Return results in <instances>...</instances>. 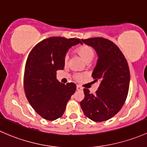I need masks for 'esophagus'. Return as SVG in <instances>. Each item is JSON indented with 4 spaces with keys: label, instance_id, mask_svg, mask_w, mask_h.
Returning a JSON list of instances; mask_svg holds the SVG:
<instances>
[{
    "label": "esophagus",
    "instance_id": "obj_1",
    "mask_svg": "<svg viewBox=\"0 0 147 147\" xmlns=\"http://www.w3.org/2000/svg\"><path fill=\"white\" fill-rule=\"evenodd\" d=\"M76 90L79 91V90H82L83 88H81L80 86H76Z\"/></svg>",
    "mask_w": 147,
    "mask_h": 147
}]
</instances>
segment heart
Returning <instances> with one entry per match:
<instances>
[{
    "instance_id": "b5f03b06",
    "label": "heart",
    "mask_w": 147,
    "mask_h": 147,
    "mask_svg": "<svg viewBox=\"0 0 147 147\" xmlns=\"http://www.w3.org/2000/svg\"><path fill=\"white\" fill-rule=\"evenodd\" d=\"M77 54L86 61V63H89L92 59H93V57H95V51L94 49L91 47L88 46V45H83V46L79 47L78 48H77L76 50ZM68 60H69V55L66 54L64 57V63H67ZM84 74L77 73L75 74L74 75V78L77 81H81L84 78Z\"/></svg>"
}]
</instances>
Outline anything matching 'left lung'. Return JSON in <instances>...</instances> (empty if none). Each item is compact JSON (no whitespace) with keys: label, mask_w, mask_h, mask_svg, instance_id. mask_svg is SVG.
I'll use <instances>...</instances> for the list:
<instances>
[{"label":"left lung","mask_w":147,"mask_h":147,"mask_svg":"<svg viewBox=\"0 0 147 147\" xmlns=\"http://www.w3.org/2000/svg\"><path fill=\"white\" fill-rule=\"evenodd\" d=\"M93 47L98 56L92 77L100 81L95 94L84 88V99L81 101L85 115L94 122L112 118L121 110L128 95L129 69L125 56L112 41L103 37L81 40Z\"/></svg>","instance_id":"1"}]
</instances>
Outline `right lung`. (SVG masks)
Here are the masks:
<instances>
[{
    "instance_id": "obj_1",
    "label": "right lung",
    "mask_w": 147,
    "mask_h": 147,
    "mask_svg": "<svg viewBox=\"0 0 147 147\" xmlns=\"http://www.w3.org/2000/svg\"><path fill=\"white\" fill-rule=\"evenodd\" d=\"M80 39L51 37L35 45L29 54L24 73V90L36 113L44 119L55 120L63 115L66 104L75 93L74 83L61 84L57 71L64 68V57Z\"/></svg>"
}]
</instances>
